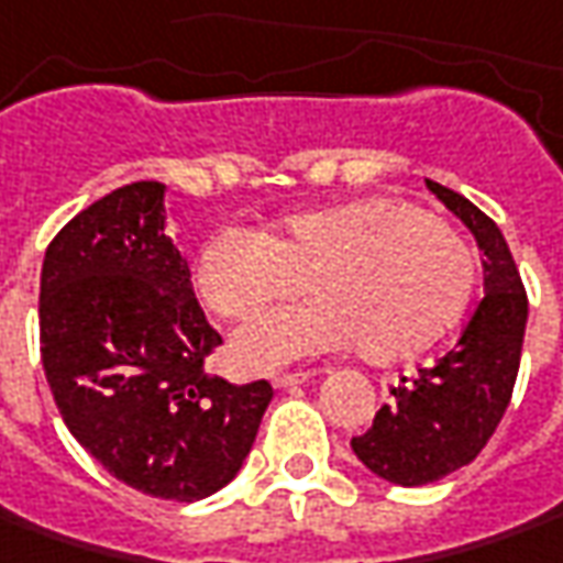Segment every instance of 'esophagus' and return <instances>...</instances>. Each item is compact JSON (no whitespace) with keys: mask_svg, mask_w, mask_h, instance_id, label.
Segmentation results:
<instances>
[{"mask_svg":"<svg viewBox=\"0 0 563 563\" xmlns=\"http://www.w3.org/2000/svg\"><path fill=\"white\" fill-rule=\"evenodd\" d=\"M311 377H314L311 371H299V374H274V386H277V389H292V386L308 383Z\"/></svg>","mask_w":563,"mask_h":563,"instance_id":"34e87169","label":"esophagus"}]
</instances>
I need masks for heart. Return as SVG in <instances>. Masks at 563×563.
<instances>
[{"instance_id": "1", "label": "heart", "mask_w": 563, "mask_h": 563, "mask_svg": "<svg viewBox=\"0 0 563 563\" xmlns=\"http://www.w3.org/2000/svg\"><path fill=\"white\" fill-rule=\"evenodd\" d=\"M202 301L249 323L299 292L314 299L243 330L230 355L267 371L355 340L361 358H411L467 311L476 258L452 223L405 199L364 196L286 214L262 233L218 230L196 255Z\"/></svg>"}]
</instances>
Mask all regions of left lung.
Returning a JSON list of instances; mask_svg holds the SVG:
<instances>
[{
	"label": "left lung",
	"mask_w": 563,
	"mask_h": 563,
	"mask_svg": "<svg viewBox=\"0 0 563 563\" xmlns=\"http://www.w3.org/2000/svg\"><path fill=\"white\" fill-rule=\"evenodd\" d=\"M427 189L474 233L483 258V289L457 342L393 389L374 427L352 439L358 461L386 483L427 486L471 464L495 433L514 393L527 330V292L501 230L449 186Z\"/></svg>",
	"instance_id": "8db88e82"
}]
</instances>
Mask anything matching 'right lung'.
Instances as JSON below:
<instances>
[{
  "label": "right lung",
  "instance_id": "right-lung-1",
  "mask_svg": "<svg viewBox=\"0 0 563 563\" xmlns=\"http://www.w3.org/2000/svg\"><path fill=\"white\" fill-rule=\"evenodd\" d=\"M165 192L126 184L62 227L40 274V352L70 437L108 474L199 501L240 474L274 389L205 374L221 336L167 236Z\"/></svg>",
  "mask_w": 563,
  "mask_h": 563
}]
</instances>
